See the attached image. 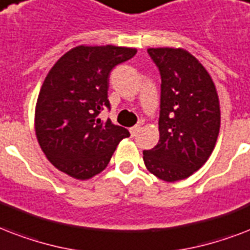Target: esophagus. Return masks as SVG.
<instances>
[{
    "label": "esophagus",
    "mask_w": 250,
    "mask_h": 250,
    "mask_svg": "<svg viewBox=\"0 0 250 250\" xmlns=\"http://www.w3.org/2000/svg\"><path fill=\"white\" fill-rule=\"evenodd\" d=\"M139 130H141V125H135V126L130 127V134L133 135V137H134V135L137 134V133H138Z\"/></svg>",
    "instance_id": "1"
}]
</instances>
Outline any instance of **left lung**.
I'll return each mask as SVG.
<instances>
[{
  "label": "left lung",
  "instance_id": "1",
  "mask_svg": "<svg viewBox=\"0 0 250 250\" xmlns=\"http://www.w3.org/2000/svg\"><path fill=\"white\" fill-rule=\"evenodd\" d=\"M160 71L159 142L143 151L148 171L173 183L198 171L211 155L220 127L219 98L208 70L181 48H148Z\"/></svg>",
  "mask_w": 250,
  "mask_h": 250
}]
</instances>
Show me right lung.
Returning <instances> with one entry per match:
<instances>
[{
  "label": "right lung",
  "instance_id": "obj_1",
  "mask_svg": "<svg viewBox=\"0 0 250 250\" xmlns=\"http://www.w3.org/2000/svg\"><path fill=\"white\" fill-rule=\"evenodd\" d=\"M137 53L126 46H75L53 65L35 109V131L48 160L63 173L88 180L103 171L130 133L102 121L109 108V73Z\"/></svg>",
  "mask_w": 250,
  "mask_h": 250
}]
</instances>
